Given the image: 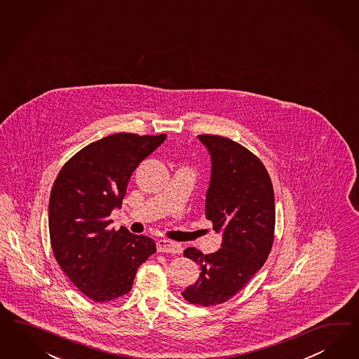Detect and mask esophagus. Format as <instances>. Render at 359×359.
<instances>
[{
  "label": "esophagus",
  "mask_w": 359,
  "mask_h": 359,
  "mask_svg": "<svg viewBox=\"0 0 359 359\" xmlns=\"http://www.w3.org/2000/svg\"><path fill=\"white\" fill-rule=\"evenodd\" d=\"M157 252L180 255V253H182V246L175 241H170V240H158L157 241Z\"/></svg>",
  "instance_id": "esophagus-1"
}]
</instances>
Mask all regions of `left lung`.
<instances>
[{
  "label": "left lung",
  "mask_w": 359,
  "mask_h": 359,
  "mask_svg": "<svg viewBox=\"0 0 359 359\" xmlns=\"http://www.w3.org/2000/svg\"><path fill=\"white\" fill-rule=\"evenodd\" d=\"M211 156L205 217L223 233L222 248L184 256L201 266L199 279L182 297L196 306H216L235 297L264 266L274 241V190L266 168L241 144L217 135H199Z\"/></svg>",
  "instance_id": "8db88e82"
}]
</instances>
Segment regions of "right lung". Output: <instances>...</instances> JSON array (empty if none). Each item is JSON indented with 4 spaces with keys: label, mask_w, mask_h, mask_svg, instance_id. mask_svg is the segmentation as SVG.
<instances>
[{
    "label": "right lung",
    "mask_w": 359,
    "mask_h": 359,
    "mask_svg": "<svg viewBox=\"0 0 359 359\" xmlns=\"http://www.w3.org/2000/svg\"><path fill=\"white\" fill-rule=\"evenodd\" d=\"M166 135L121 133L86 145L62 166L50 195L53 256L82 294L110 302L133 288L139 266L156 252L154 240L110 228L133 170Z\"/></svg>",
    "instance_id": "add662e5"
}]
</instances>
